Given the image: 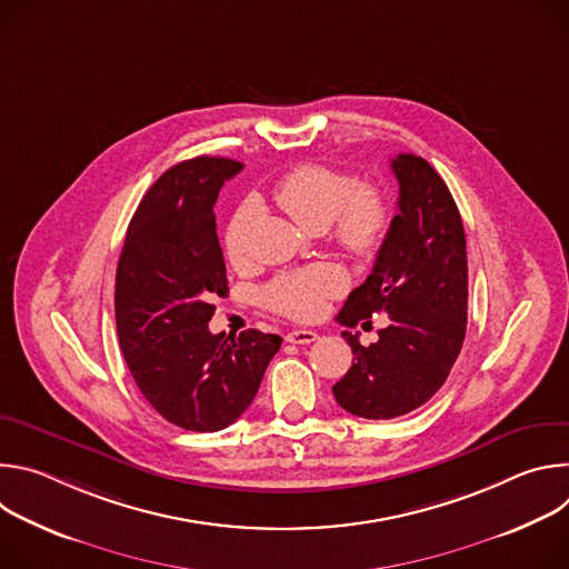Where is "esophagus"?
I'll list each match as a JSON object with an SVG mask.
<instances>
[{
    "label": "esophagus",
    "mask_w": 569,
    "mask_h": 569,
    "mask_svg": "<svg viewBox=\"0 0 569 569\" xmlns=\"http://www.w3.org/2000/svg\"><path fill=\"white\" fill-rule=\"evenodd\" d=\"M319 336L315 333V331H306V329H295V331H290L288 336H286V340L290 342V345H310V342H315Z\"/></svg>",
    "instance_id": "34e87169"
}]
</instances>
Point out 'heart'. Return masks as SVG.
<instances>
[{"label":"heart","instance_id":"heart-1","mask_svg":"<svg viewBox=\"0 0 569 569\" xmlns=\"http://www.w3.org/2000/svg\"><path fill=\"white\" fill-rule=\"evenodd\" d=\"M277 204L308 231L331 224L338 246L356 257H371L389 229V211L382 193L371 184H358L353 173L323 164H301L288 171L274 187ZM224 252L236 270L248 268V211L240 209L224 233ZM345 290V277L331 266H317L277 279L266 290V303L295 319H317L327 299Z\"/></svg>","mask_w":569,"mask_h":569}]
</instances>
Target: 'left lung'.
I'll list each match as a JSON object with an SVG mask.
<instances>
[{"instance_id":"8db88e82","label":"left lung","mask_w":569,"mask_h":569,"mask_svg":"<svg viewBox=\"0 0 569 569\" xmlns=\"http://www.w3.org/2000/svg\"><path fill=\"white\" fill-rule=\"evenodd\" d=\"M398 213L371 274L345 301V327L387 312L389 327L362 347L342 338L353 365L333 385L336 400L362 419H396L428 402L446 382L466 338L468 261L459 209L441 176L417 154H396Z\"/></svg>"}]
</instances>
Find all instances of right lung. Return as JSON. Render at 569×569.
Returning a JSON list of instances; mask_svg holds the SVG:
<instances>
[{"instance_id":"1","label":"right lung","mask_w":569,"mask_h":569,"mask_svg":"<svg viewBox=\"0 0 569 569\" xmlns=\"http://www.w3.org/2000/svg\"><path fill=\"white\" fill-rule=\"evenodd\" d=\"M240 169L207 154L169 169L141 198L117 266L126 365L154 412L191 432L222 430L246 412L283 342L257 329L209 331L211 299L229 290L213 204Z\"/></svg>"}]
</instances>
